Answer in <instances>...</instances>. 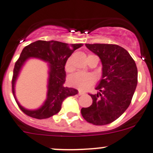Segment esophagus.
Returning a JSON list of instances; mask_svg holds the SVG:
<instances>
[{
    "mask_svg": "<svg viewBox=\"0 0 153 153\" xmlns=\"http://www.w3.org/2000/svg\"><path fill=\"white\" fill-rule=\"evenodd\" d=\"M83 94H85V93H83V92H82V91H79V92H78V95H79V96L83 95Z\"/></svg>",
    "mask_w": 153,
    "mask_h": 153,
    "instance_id": "obj_1",
    "label": "esophagus"
}]
</instances>
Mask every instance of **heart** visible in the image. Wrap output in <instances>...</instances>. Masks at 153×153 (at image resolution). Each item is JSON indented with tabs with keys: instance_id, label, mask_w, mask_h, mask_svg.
<instances>
[{
	"instance_id": "1",
	"label": "heart",
	"mask_w": 153,
	"mask_h": 153,
	"mask_svg": "<svg viewBox=\"0 0 153 153\" xmlns=\"http://www.w3.org/2000/svg\"><path fill=\"white\" fill-rule=\"evenodd\" d=\"M91 55V54H90ZM65 70L67 72H71L74 70L72 63V59L69 58L65 64ZM95 76L92 74H85L82 72H77L72 74L68 78V83L74 87L81 90H86L95 83Z\"/></svg>"
}]
</instances>
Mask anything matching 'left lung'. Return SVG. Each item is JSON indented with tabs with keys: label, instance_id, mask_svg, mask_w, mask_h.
<instances>
[{
	"label": "left lung",
	"instance_id": "obj_1",
	"mask_svg": "<svg viewBox=\"0 0 153 153\" xmlns=\"http://www.w3.org/2000/svg\"><path fill=\"white\" fill-rule=\"evenodd\" d=\"M86 47L100 58L102 76L96 90L90 94L91 106L81 109L86 122L96 126L109 124L126 110L137 86L136 63L128 51L116 44H86Z\"/></svg>",
	"mask_w": 153,
	"mask_h": 153
}]
</instances>
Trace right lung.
<instances>
[{
    "label": "right lung",
    "instance_id": "obj_1",
    "mask_svg": "<svg viewBox=\"0 0 153 153\" xmlns=\"http://www.w3.org/2000/svg\"><path fill=\"white\" fill-rule=\"evenodd\" d=\"M83 46L82 44H70L62 42L37 40L26 46L23 49L20 57L16 61L12 77V93L14 96V83L22 65L29 57H36L50 63V77L47 98L44 106L37 110H27L17 102L19 108L24 114L32 118L43 120L56 114L61 109L63 101L67 97L77 94L76 89L64 86L66 81L65 64L74 51ZM16 100V98H15Z\"/></svg>",
    "mask_w": 153,
    "mask_h": 153
}]
</instances>
